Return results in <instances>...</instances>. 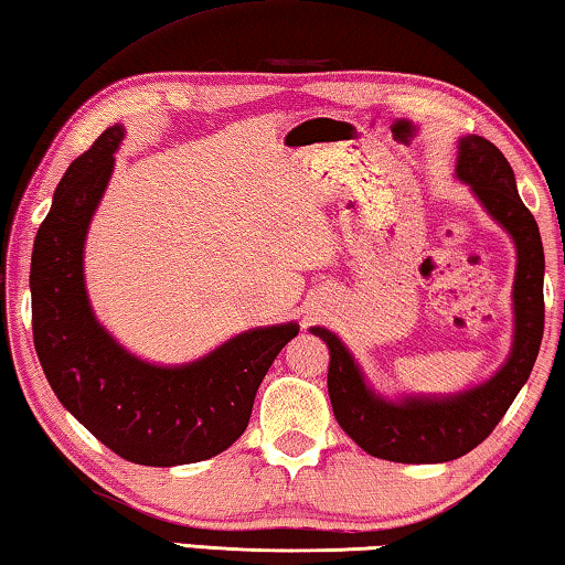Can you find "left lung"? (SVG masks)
<instances>
[{
	"label": "left lung",
	"mask_w": 565,
	"mask_h": 565,
	"mask_svg": "<svg viewBox=\"0 0 565 565\" xmlns=\"http://www.w3.org/2000/svg\"><path fill=\"white\" fill-rule=\"evenodd\" d=\"M457 177L469 184L492 221L512 235L518 248L512 284L515 334L510 358L498 373L454 395H406L388 401L370 388L340 337L324 327H311V334L322 337L330 348L327 391L337 424L360 449L401 465H439L465 457L482 444L527 383L543 340V241L533 213L518 195L515 172L492 141L469 134L459 139Z\"/></svg>",
	"instance_id": "1"
}]
</instances>
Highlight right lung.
I'll list each match as a JSON object with an SVG mask.
<instances>
[{
    "mask_svg": "<svg viewBox=\"0 0 565 565\" xmlns=\"http://www.w3.org/2000/svg\"><path fill=\"white\" fill-rule=\"evenodd\" d=\"M121 139L124 126L106 129L57 184L32 248V337L57 401L100 444L134 465H192L246 431L258 385L299 324L256 327L172 367L131 355L98 324L83 246Z\"/></svg>",
    "mask_w": 565,
    "mask_h": 565,
    "instance_id": "right-lung-1",
    "label": "right lung"
}]
</instances>
